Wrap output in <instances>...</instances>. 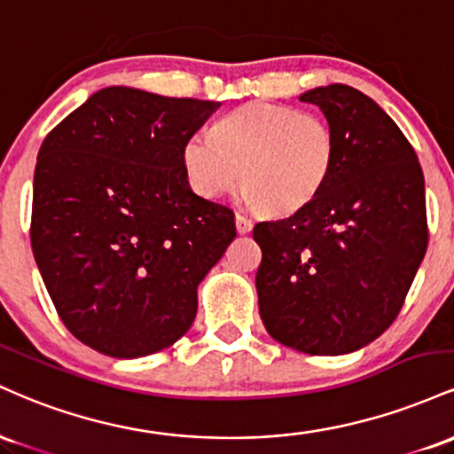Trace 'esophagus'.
Returning <instances> with one entry per match:
<instances>
[{
  "mask_svg": "<svg viewBox=\"0 0 454 454\" xmlns=\"http://www.w3.org/2000/svg\"><path fill=\"white\" fill-rule=\"evenodd\" d=\"M234 222H237V231L241 232V234H245V232H249L252 231V220H249V217H245L243 213H237V217H234Z\"/></svg>",
  "mask_w": 454,
  "mask_h": 454,
  "instance_id": "obj_1",
  "label": "esophagus"
}]
</instances>
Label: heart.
<instances>
[{
  "label": "heart",
  "instance_id": "1",
  "mask_svg": "<svg viewBox=\"0 0 454 454\" xmlns=\"http://www.w3.org/2000/svg\"><path fill=\"white\" fill-rule=\"evenodd\" d=\"M335 153V132L320 114L249 102L217 119L211 137L192 134L181 164L198 196L220 198L241 179L254 207L290 215L320 194Z\"/></svg>",
  "mask_w": 454,
  "mask_h": 454
}]
</instances>
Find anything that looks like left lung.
Segmentation results:
<instances>
[{"label":"left lung","instance_id":"1","mask_svg":"<svg viewBox=\"0 0 454 454\" xmlns=\"http://www.w3.org/2000/svg\"><path fill=\"white\" fill-rule=\"evenodd\" d=\"M337 138L326 185L290 217L260 222V317L284 346L337 356L397 317L429 241L416 151L372 98L348 85L301 96Z\"/></svg>","mask_w":454,"mask_h":454}]
</instances>
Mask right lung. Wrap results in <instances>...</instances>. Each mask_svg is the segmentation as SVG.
Listing matches in <instances>:
<instances>
[{"mask_svg":"<svg viewBox=\"0 0 454 454\" xmlns=\"http://www.w3.org/2000/svg\"><path fill=\"white\" fill-rule=\"evenodd\" d=\"M220 102L93 93L44 138L31 249L67 331L114 358L184 337L196 288L237 237L231 207L187 184L181 149Z\"/></svg>","mask_w":454,"mask_h":454,"instance_id":"right-lung-1","label":"right lung"}]
</instances>
